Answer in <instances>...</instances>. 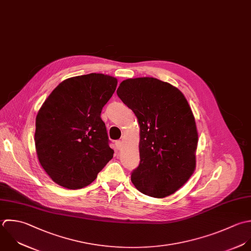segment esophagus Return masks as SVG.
I'll return each instance as SVG.
<instances>
[{"mask_svg": "<svg viewBox=\"0 0 251 251\" xmlns=\"http://www.w3.org/2000/svg\"><path fill=\"white\" fill-rule=\"evenodd\" d=\"M115 146H116V149L120 151L123 148V143L121 141H116L115 142Z\"/></svg>", "mask_w": 251, "mask_h": 251, "instance_id": "1", "label": "esophagus"}]
</instances>
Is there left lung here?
Returning <instances> with one entry per match:
<instances>
[{"instance_id": "1", "label": "left lung", "mask_w": 251, "mask_h": 251, "mask_svg": "<svg viewBox=\"0 0 251 251\" xmlns=\"http://www.w3.org/2000/svg\"><path fill=\"white\" fill-rule=\"evenodd\" d=\"M117 96L140 125V164L131 181L144 195L165 198L196 169L199 134L192 108L176 87L152 77L122 81Z\"/></svg>"}]
</instances>
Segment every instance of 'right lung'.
Here are the masks:
<instances>
[{
	"label": "right lung",
	"mask_w": 251,
	"mask_h": 251,
	"mask_svg": "<svg viewBox=\"0 0 251 251\" xmlns=\"http://www.w3.org/2000/svg\"><path fill=\"white\" fill-rule=\"evenodd\" d=\"M117 79L101 73L62 81L36 116L35 147L39 162L57 185L77 190L90 185L113 157L101 109Z\"/></svg>",
	"instance_id": "obj_1"
}]
</instances>
